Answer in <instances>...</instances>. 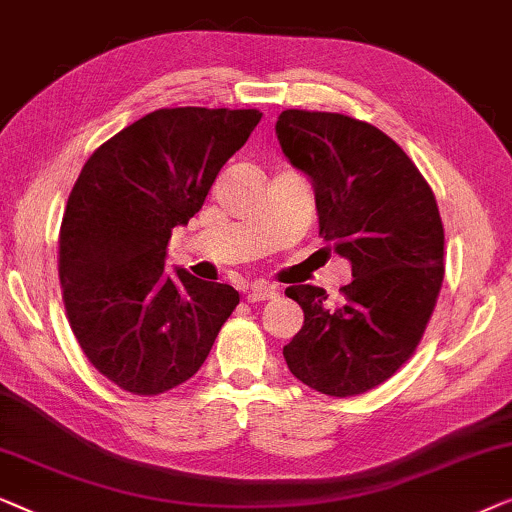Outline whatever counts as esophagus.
Listing matches in <instances>:
<instances>
[{"instance_id":"1","label":"esophagus","mask_w":512,"mask_h":512,"mask_svg":"<svg viewBox=\"0 0 512 512\" xmlns=\"http://www.w3.org/2000/svg\"><path fill=\"white\" fill-rule=\"evenodd\" d=\"M276 297H278L276 287L266 285V283H257V285H253V290L248 292L250 304H257V301H269V299H276Z\"/></svg>"}]
</instances>
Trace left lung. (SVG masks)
<instances>
[{"instance_id": "obj_1", "label": "left lung", "mask_w": 512, "mask_h": 512, "mask_svg": "<svg viewBox=\"0 0 512 512\" xmlns=\"http://www.w3.org/2000/svg\"><path fill=\"white\" fill-rule=\"evenodd\" d=\"M276 134L311 176L320 234L352 264L336 308L322 287H287L304 327L283 357L313 390L357 397L392 378L422 341L445 273L441 213L413 160L369 122L287 109Z\"/></svg>"}]
</instances>
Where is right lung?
<instances>
[{
  "label": "right lung",
  "mask_w": 512,
  "mask_h": 512,
  "mask_svg": "<svg viewBox=\"0 0 512 512\" xmlns=\"http://www.w3.org/2000/svg\"><path fill=\"white\" fill-rule=\"evenodd\" d=\"M257 109H160L102 143L60 227L62 299L78 345L120 390L155 397L190 380L239 304L232 285L164 271L171 229L201 211Z\"/></svg>",
  "instance_id": "1"
}]
</instances>
